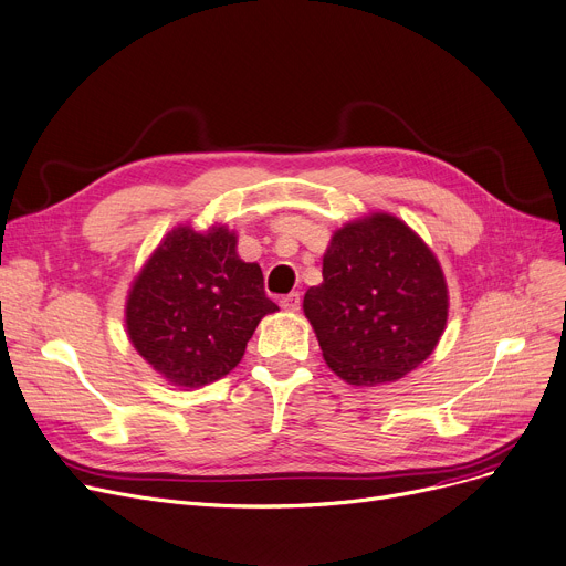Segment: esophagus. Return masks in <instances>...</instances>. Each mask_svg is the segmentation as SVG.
Returning <instances> with one entry per match:
<instances>
[{
    "label": "esophagus",
    "mask_w": 566,
    "mask_h": 566,
    "mask_svg": "<svg viewBox=\"0 0 566 566\" xmlns=\"http://www.w3.org/2000/svg\"><path fill=\"white\" fill-rule=\"evenodd\" d=\"M280 305H282V310H286V312H298V310H301V293H289V296H284V298L280 301Z\"/></svg>",
    "instance_id": "esophagus-1"
}]
</instances>
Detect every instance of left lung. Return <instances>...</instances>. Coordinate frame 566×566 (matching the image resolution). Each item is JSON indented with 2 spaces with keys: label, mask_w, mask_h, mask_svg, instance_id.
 <instances>
[{
  "label": "left lung",
  "mask_w": 566,
  "mask_h": 566,
  "mask_svg": "<svg viewBox=\"0 0 566 566\" xmlns=\"http://www.w3.org/2000/svg\"><path fill=\"white\" fill-rule=\"evenodd\" d=\"M303 312L324 360L352 386H381L416 370L439 344L449 286L434 252L402 219L370 212L337 229L324 282Z\"/></svg>",
  "instance_id": "left-lung-1"
}]
</instances>
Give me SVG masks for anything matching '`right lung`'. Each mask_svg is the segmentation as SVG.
I'll use <instances>...</instances> for the list:
<instances>
[{"label": "right lung", "instance_id": "obj_1", "mask_svg": "<svg viewBox=\"0 0 566 566\" xmlns=\"http://www.w3.org/2000/svg\"><path fill=\"white\" fill-rule=\"evenodd\" d=\"M277 310L263 291L261 265L238 256L235 231L178 224L134 277L125 326L161 379L201 388L233 370L261 318Z\"/></svg>", "mask_w": 566, "mask_h": 566}]
</instances>
